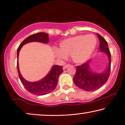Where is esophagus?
Wrapping results in <instances>:
<instances>
[{
    "label": "esophagus",
    "instance_id": "34e87169",
    "mask_svg": "<svg viewBox=\"0 0 125 125\" xmlns=\"http://www.w3.org/2000/svg\"><path fill=\"white\" fill-rule=\"evenodd\" d=\"M69 64H66V65H64V66H63V70H64V69H66V68H67V67H69Z\"/></svg>",
    "mask_w": 125,
    "mask_h": 125
}]
</instances>
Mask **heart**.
<instances>
[{
	"label": "heart",
	"instance_id": "heart-1",
	"mask_svg": "<svg viewBox=\"0 0 125 125\" xmlns=\"http://www.w3.org/2000/svg\"><path fill=\"white\" fill-rule=\"evenodd\" d=\"M97 39L93 34L80 35L63 41L59 49H55L58 58L65 59L67 56L71 55L72 61L77 64L87 61L95 49Z\"/></svg>",
	"mask_w": 125,
	"mask_h": 125
}]
</instances>
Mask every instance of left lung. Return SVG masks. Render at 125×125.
Returning a JSON list of instances; mask_svg holds the SVG:
<instances>
[{
  "instance_id": "1",
  "label": "left lung",
  "mask_w": 125,
  "mask_h": 125,
  "mask_svg": "<svg viewBox=\"0 0 125 125\" xmlns=\"http://www.w3.org/2000/svg\"><path fill=\"white\" fill-rule=\"evenodd\" d=\"M100 40V52H104L108 58V65L101 73L93 71L90 67V59L80 66L76 67V72L73 82L77 87L87 91L98 90L107 82L111 71V53L108 48L107 42L99 34H97Z\"/></svg>"
}]
</instances>
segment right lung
Here are the masks:
<instances>
[{"instance_id": "obj_1", "label": "right lung", "mask_w": 125, "mask_h": 125, "mask_svg": "<svg viewBox=\"0 0 125 125\" xmlns=\"http://www.w3.org/2000/svg\"><path fill=\"white\" fill-rule=\"evenodd\" d=\"M49 38L48 34L45 32H38L32 34L25 39L20 45L17 49V67L19 73V76L21 82L24 88L28 92L36 95H43L49 94L56 88L58 83V78L60 74L63 72V66L54 65L49 71L48 74L43 79L37 82H31L24 79L21 74L19 66V55L20 49L24 45L32 42H38L43 43L49 42Z\"/></svg>"}]
</instances>
